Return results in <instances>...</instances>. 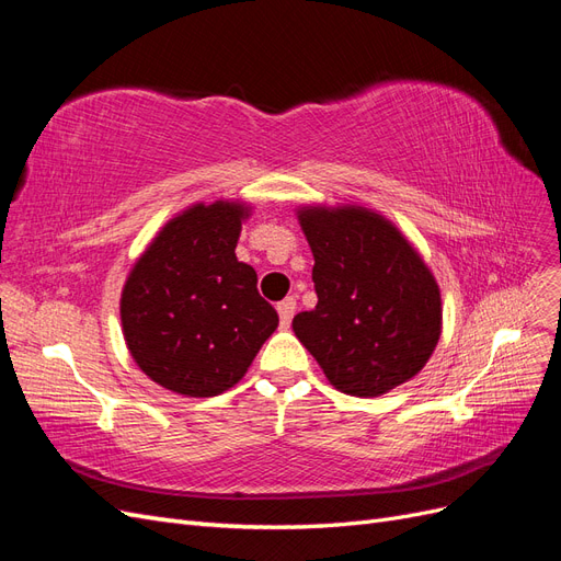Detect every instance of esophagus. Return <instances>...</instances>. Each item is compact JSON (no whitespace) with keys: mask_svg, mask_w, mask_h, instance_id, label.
Listing matches in <instances>:
<instances>
[{"mask_svg":"<svg viewBox=\"0 0 561 561\" xmlns=\"http://www.w3.org/2000/svg\"><path fill=\"white\" fill-rule=\"evenodd\" d=\"M297 311V301L293 297H285L280 304H278V318H280V328H290L293 322V316Z\"/></svg>","mask_w":561,"mask_h":561,"instance_id":"1","label":"esophagus"}]
</instances>
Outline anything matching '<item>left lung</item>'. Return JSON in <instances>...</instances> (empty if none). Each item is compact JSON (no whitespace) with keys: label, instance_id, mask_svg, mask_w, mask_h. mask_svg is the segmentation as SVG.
<instances>
[{"label":"left lung","instance_id":"obj_1","mask_svg":"<svg viewBox=\"0 0 561 561\" xmlns=\"http://www.w3.org/2000/svg\"><path fill=\"white\" fill-rule=\"evenodd\" d=\"M318 304L299 342L346 396L377 398L423 369L443 334L439 287L402 231L363 206H301Z\"/></svg>","mask_w":561,"mask_h":561}]
</instances>
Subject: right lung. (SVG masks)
Returning a JSON list of instances; mask_svg holds the SVG:
<instances>
[{
    "mask_svg": "<svg viewBox=\"0 0 561 561\" xmlns=\"http://www.w3.org/2000/svg\"><path fill=\"white\" fill-rule=\"evenodd\" d=\"M243 201L194 203L147 245L122 290V328L133 360L184 398H213L239 383L278 313L257 274L236 257Z\"/></svg>",
    "mask_w": 561,
    "mask_h": 561,
    "instance_id": "right-lung-1",
    "label": "right lung"
}]
</instances>
